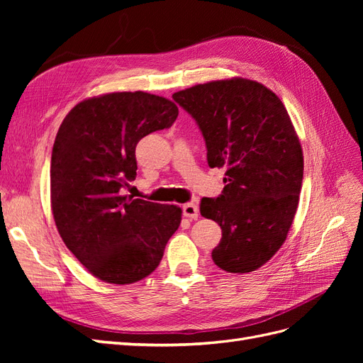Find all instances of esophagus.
Wrapping results in <instances>:
<instances>
[{"mask_svg": "<svg viewBox=\"0 0 363 363\" xmlns=\"http://www.w3.org/2000/svg\"><path fill=\"white\" fill-rule=\"evenodd\" d=\"M183 216L189 218V219H199V216H200L199 206L194 204V203L184 204V206H183Z\"/></svg>", "mask_w": 363, "mask_h": 363, "instance_id": "34e87169", "label": "esophagus"}]
</instances>
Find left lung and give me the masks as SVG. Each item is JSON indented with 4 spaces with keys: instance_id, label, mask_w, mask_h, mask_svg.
<instances>
[{
    "instance_id": "obj_1",
    "label": "left lung",
    "mask_w": 363,
    "mask_h": 363,
    "mask_svg": "<svg viewBox=\"0 0 363 363\" xmlns=\"http://www.w3.org/2000/svg\"><path fill=\"white\" fill-rule=\"evenodd\" d=\"M199 124L211 168H225L224 189L200 212L223 230L212 251L227 272L256 271L286 240L298 207L303 150L280 98L255 80L196 84L172 95Z\"/></svg>"
}]
</instances>
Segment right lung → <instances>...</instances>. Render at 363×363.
<instances>
[{
  "mask_svg": "<svg viewBox=\"0 0 363 363\" xmlns=\"http://www.w3.org/2000/svg\"><path fill=\"white\" fill-rule=\"evenodd\" d=\"M177 116L171 100L136 91L87 98L63 119L51 155L52 216L65 245L96 279H145L182 223L177 206L123 195L136 179L138 142Z\"/></svg>",
  "mask_w": 363,
  "mask_h": 363,
  "instance_id": "right-lung-1",
  "label": "right lung"
}]
</instances>
